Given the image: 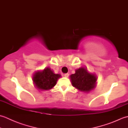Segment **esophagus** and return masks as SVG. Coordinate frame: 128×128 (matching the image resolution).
<instances>
[{
	"label": "esophagus",
	"instance_id": "1",
	"mask_svg": "<svg viewBox=\"0 0 128 128\" xmlns=\"http://www.w3.org/2000/svg\"><path fill=\"white\" fill-rule=\"evenodd\" d=\"M64 76L65 77H66V78H68V77L69 76V74H68V73H66V74H65L64 75Z\"/></svg>",
	"mask_w": 128,
	"mask_h": 128
}]
</instances>
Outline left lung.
Instances as JSON below:
<instances>
[{
    "label": "left lung",
    "mask_w": 128,
    "mask_h": 128,
    "mask_svg": "<svg viewBox=\"0 0 128 128\" xmlns=\"http://www.w3.org/2000/svg\"><path fill=\"white\" fill-rule=\"evenodd\" d=\"M72 85L80 91L89 92L96 86L97 78L88 72L85 68H80L70 76Z\"/></svg>",
    "instance_id": "obj_1"
}]
</instances>
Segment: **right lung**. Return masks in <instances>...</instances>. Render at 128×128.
I'll use <instances>...</instances> for the list:
<instances>
[{
  "label": "right lung",
  "instance_id": "right-lung-1",
  "mask_svg": "<svg viewBox=\"0 0 128 128\" xmlns=\"http://www.w3.org/2000/svg\"><path fill=\"white\" fill-rule=\"evenodd\" d=\"M60 77V75L54 74L50 68H47L43 71L35 73L34 75L33 81L37 88L48 90L56 85L57 80Z\"/></svg>",
  "mask_w": 128,
  "mask_h": 128
}]
</instances>
